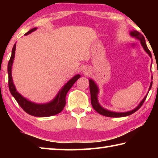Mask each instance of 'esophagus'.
Masks as SVG:
<instances>
[{
	"label": "esophagus",
	"instance_id": "34e87169",
	"mask_svg": "<svg viewBox=\"0 0 158 158\" xmlns=\"http://www.w3.org/2000/svg\"><path fill=\"white\" fill-rule=\"evenodd\" d=\"M84 73L85 74H87L88 73H89V72H88L87 69H84Z\"/></svg>",
	"mask_w": 158,
	"mask_h": 158
}]
</instances>
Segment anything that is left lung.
Segmentation results:
<instances>
[{
  "instance_id": "8db88e82",
  "label": "left lung",
  "mask_w": 158,
  "mask_h": 158,
  "mask_svg": "<svg viewBox=\"0 0 158 158\" xmlns=\"http://www.w3.org/2000/svg\"><path fill=\"white\" fill-rule=\"evenodd\" d=\"M130 36L135 37V38L138 39L140 41L141 46H142V47L143 48L144 51H145V52L148 53L150 57L152 58L151 53L149 51V49H148V47H147L145 38H144L143 35L140 33H139V32L137 31H131L130 32ZM151 79H153V77H151ZM152 84H153V81H151V84H150L148 92L151 89ZM89 87H90V98H91V105L93 106V109H94L95 110L98 112V113H99L101 115H102V116H107V117H112V118H119V117L127 116H130V115L135 113V111H137L138 109H139L141 106H142V105L144 102V101H145L146 98L147 97V95H148V92L147 95L143 98V100L140 102V103L139 104V105L136 108L132 109V110L125 111V112H116V111H109V110H108V109L103 108L102 106L100 105V104L99 103L98 97V93H99V88L98 86V85L95 84V82L93 81V79H89Z\"/></svg>"
}]
</instances>
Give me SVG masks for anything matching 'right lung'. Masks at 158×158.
<instances>
[{"instance_id":"1","label":"right lung","mask_w":158,"mask_h":158,"mask_svg":"<svg viewBox=\"0 0 158 158\" xmlns=\"http://www.w3.org/2000/svg\"><path fill=\"white\" fill-rule=\"evenodd\" d=\"M37 28H34L31 29L25 34V35H28V34L31 33L32 32L35 31ZM15 50H16V43L14 44V47L12 50V55L10 59L8 62L7 65V73H8V85L9 89L12 95L15 98L16 101L17 102L23 111L26 113L31 115V116L36 117H48L54 116L56 114H59L62 111L63 108L65 106V97L69 90L71 89L73 84L78 80L81 75L80 74H76L71 79L66 83V84L61 88V89L58 93L56 96L53 99V100L50 101L49 102L44 103V104H37L33 102L30 100L23 97L17 89H16L15 85L14 84L12 76V68L13 61L15 59Z\"/></svg>"}]
</instances>
